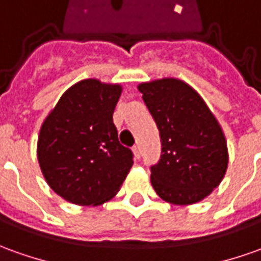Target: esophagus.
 <instances>
[{"mask_svg":"<svg viewBox=\"0 0 261 261\" xmlns=\"http://www.w3.org/2000/svg\"><path fill=\"white\" fill-rule=\"evenodd\" d=\"M133 153H134V157H136L137 160L141 157V150H140L138 145H134V147H133Z\"/></svg>","mask_w":261,"mask_h":261,"instance_id":"obj_1","label":"esophagus"}]
</instances>
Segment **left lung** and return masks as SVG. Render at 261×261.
Returning a JSON list of instances; mask_svg holds the SVG:
<instances>
[{
    "label": "left lung",
    "instance_id": "1",
    "mask_svg": "<svg viewBox=\"0 0 261 261\" xmlns=\"http://www.w3.org/2000/svg\"><path fill=\"white\" fill-rule=\"evenodd\" d=\"M138 91L160 131L161 157L151 166L153 189L171 204L201 201L227 170V143L217 118L181 80L141 83Z\"/></svg>",
    "mask_w": 261,
    "mask_h": 261
}]
</instances>
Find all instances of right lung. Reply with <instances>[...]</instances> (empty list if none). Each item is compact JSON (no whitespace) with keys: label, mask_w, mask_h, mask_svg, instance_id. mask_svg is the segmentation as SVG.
<instances>
[{"label":"right lung","mask_w":261,"mask_h":261,"mask_svg":"<svg viewBox=\"0 0 261 261\" xmlns=\"http://www.w3.org/2000/svg\"><path fill=\"white\" fill-rule=\"evenodd\" d=\"M123 87L83 80L61 95L44 120L37 157L42 175L60 197L100 205L116 196L133 166L118 141L113 113Z\"/></svg>","instance_id":"right-lung-1"}]
</instances>
